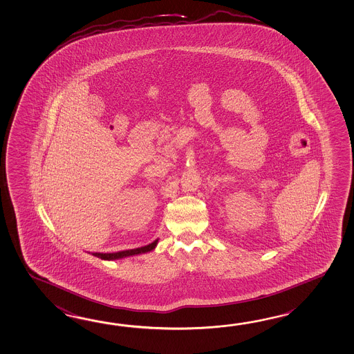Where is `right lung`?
<instances>
[{"instance_id":"right-lung-1","label":"right lung","mask_w":354,"mask_h":354,"mask_svg":"<svg viewBox=\"0 0 354 354\" xmlns=\"http://www.w3.org/2000/svg\"><path fill=\"white\" fill-rule=\"evenodd\" d=\"M158 244V240H155L153 243L142 246V248H137V249H131V250H124V252H106V254H102V252H95V257L100 258L104 260H115L124 258V257H131V255H137V254H143V252H151L155 249V246Z\"/></svg>"}]
</instances>
